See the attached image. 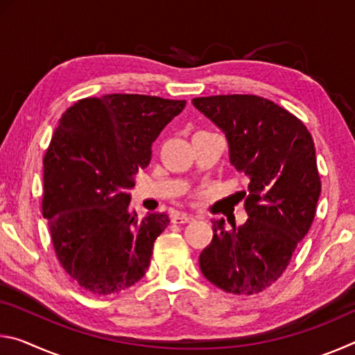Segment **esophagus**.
<instances>
[{
    "instance_id": "34e87169",
    "label": "esophagus",
    "mask_w": 355,
    "mask_h": 355,
    "mask_svg": "<svg viewBox=\"0 0 355 355\" xmlns=\"http://www.w3.org/2000/svg\"><path fill=\"white\" fill-rule=\"evenodd\" d=\"M192 220H194V216H192V214L182 213V214H173L172 216L173 224H188V222H192Z\"/></svg>"
}]
</instances>
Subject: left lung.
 I'll list each match as a JSON object with an SVG mask.
<instances>
[{
  "label": "left lung",
  "instance_id": "obj_1",
  "mask_svg": "<svg viewBox=\"0 0 355 355\" xmlns=\"http://www.w3.org/2000/svg\"><path fill=\"white\" fill-rule=\"evenodd\" d=\"M192 105L222 130L230 163L249 177V219L232 230L213 220L200 271L220 290L250 296L280 277L310 230L321 194L315 144L296 116L268 98L213 95Z\"/></svg>",
  "mask_w": 355,
  "mask_h": 355
}]
</instances>
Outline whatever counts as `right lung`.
I'll return each mask as SVG.
<instances>
[{"instance_id": "right-lung-1", "label": "right lung", "mask_w": 355, "mask_h": 355, "mask_svg": "<svg viewBox=\"0 0 355 355\" xmlns=\"http://www.w3.org/2000/svg\"><path fill=\"white\" fill-rule=\"evenodd\" d=\"M186 106L139 94L83 98L59 120L44 158V200L61 266L84 290L112 294L141 280L166 213L142 220L130 189L152 158V144Z\"/></svg>"}]
</instances>
